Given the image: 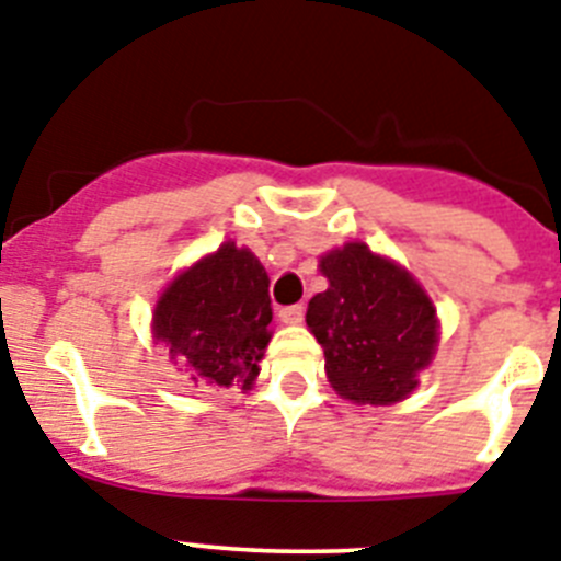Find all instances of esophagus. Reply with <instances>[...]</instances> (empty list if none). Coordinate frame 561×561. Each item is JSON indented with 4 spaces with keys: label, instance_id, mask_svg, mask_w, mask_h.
Returning a JSON list of instances; mask_svg holds the SVG:
<instances>
[{
    "label": "esophagus",
    "instance_id": "34e87169",
    "mask_svg": "<svg viewBox=\"0 0 561 561\" xmlns=\"http://www.w3.org/2000/svg\"><path fill=\"white\" fill-rule=\"evenodd\" d=\"M280 320H284V323H289V327L300 323V320H304V306L300 304L284 306V309H280Z\"/></svg>",
    "mask_w": 561,
    "mask_h": 561
}]
</instances>
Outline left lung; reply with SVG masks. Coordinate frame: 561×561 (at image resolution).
Listing matches in <instances>:
<instances>
[{
    "mask_svg": "<svg viewBox=\"0 0 561 561\" xmlns=\"http://www.w3.org/2000/svg\"><path fill=\"white\" fill-rule=\"evenodd\" d=\"M329 289L306 309L327 357V377L343 400L400 403L437 352V309L423 286L389 257L354 241L320 257Z\"/></svg>",
    "mask_w": 561,
    "mask_h": 561,
    "instance_id": "1",
    "label": "left lung"
}]
</instances>
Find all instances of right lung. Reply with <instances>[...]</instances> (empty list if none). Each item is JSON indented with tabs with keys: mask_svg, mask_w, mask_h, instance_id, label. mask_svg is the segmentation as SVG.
Segmentation results:
<instances>
[{
	"mask_svg": "<svg viewBox=\"0 0 561 561\" xmlns=\"http://www.w3.org/2000/svg\"><path fill=\"white\" fill-rule=\"evenodd\" d=\"M270 323V275L249 249L227 241L167 286L152 312V337L195 386L252 389Z\"/></svg>",
	"mask_w": 561,
	"mask_h": 561,
	"instance_id": "1",
	"label": "right lung"
}]
</instances>
